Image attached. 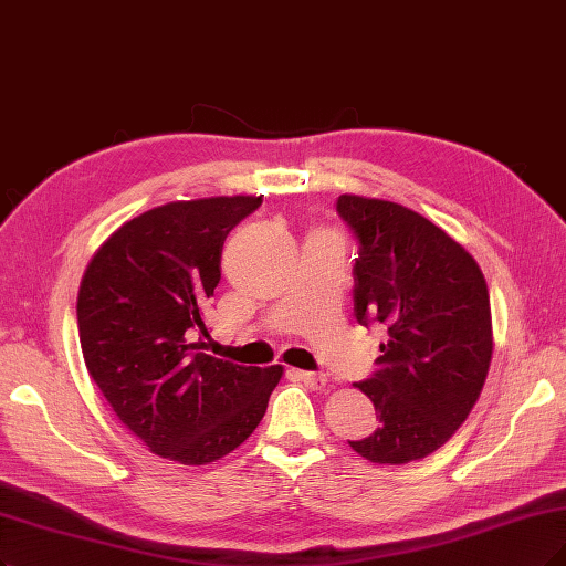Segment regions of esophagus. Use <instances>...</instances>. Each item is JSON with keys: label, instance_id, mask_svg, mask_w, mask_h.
Returning a JSON list of instances; mask_svg holds the SVG:
<instances>
[{"label": "esophagus", "instance_id": "esophagus-1", "mask_svg": "<svg viewBox=\"0 0 566 566\" xmlns=\"http://www.w3.org/2000/svg\"><path fill=\"white\" fill-rule=\"evenodd\" d=\"M298 378H301V382H303L305 387H310V389H324L326 382H328L326 375H322V373H307V370H301Z\"/></svg>", "mask_w": 566, "mask_h": 566}]
</instances>
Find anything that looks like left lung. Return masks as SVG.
Here are the masks:
<instances>
[{"label": "left lung", "instance_id": "1", "mask_svg": "<svg viewBox=\"0 0 566 566\" xmlns=\"http://www.w3.org/2000/svg\"><path fill=\"white\" fill-rule=\"evenodd\" d=\"M336 209L359 240L354 315L389 336L380 368L354 385L380 427L349 448L408 464L446 446L483 391L494 347L488 282L462 244L399 202L345 193Z\"/></svg>", "mask_w": 566, "mask_h": 566}]
</instances>
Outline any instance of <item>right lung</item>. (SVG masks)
<instances>
[{
  "instance_id": "right-lung-1",
  "label": "right lung",
  "mask_w": 566,
  "mask_h": 566,
  "mask_svg": "<svg viewBox=\"0 0 566 566\" xmlns=\"http://www.w3.org/2000/svg\"><path fill=\"white\" fill-rule=\"evenodd\" d=\"M261 196L177 200L104 240L78 286L83 361L118 420L154 454L212 464L263 420L282 366L207 354V298L221 280L226 235Z\"/></svg>"
}]
</instances>
